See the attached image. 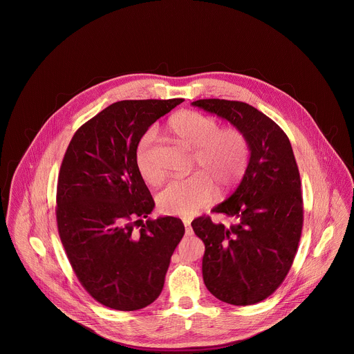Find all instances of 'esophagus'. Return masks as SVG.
<instances>
[{
  "label": "esophagus",
  "mask_w": 354,
  "mask_h": 354,
  "mask_svg": "<svg viewBox=\"0 0 354 354\" xmlns=\"http://www.w3.org/2000/svg\"><path fill=\"white\" fill-rule=\"evenodd\" d=\"M183 224H185V234L186 235H193V230L190 227V223L187 220H183Z\"/></svg>",
  "instance_id": "1"
}]
</instances>
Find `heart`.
<instances>
[{"label":"heart","mask_w":354,"mask_h":354,"mask_svg":"<svg viewBox=\"0 0 354 354\" xmlns=\"http://www.w3.org/2000/svg\"><path fill=\"white\" fill-rule=\"evenodd\" d=\"M169 131L186 147L194 149V174L186 179L171 180L157 197L158 209L168 216L192 217L213 200L214 187L231 189L243 175L249 144L245 134L235 127H220V122L210 115L185 109L175 113L168 122ZM156 131L148 129L136 147V168L149 185L162 180V172L156 165L153 149Z\"/></svg>","instance_id":"obj_1"}]
</instances>
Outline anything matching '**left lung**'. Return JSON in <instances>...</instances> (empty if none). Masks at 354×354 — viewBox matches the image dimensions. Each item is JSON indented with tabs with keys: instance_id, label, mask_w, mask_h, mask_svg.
<instances>
[{
	"instance_id": "1",
	"label": "left lung",
	"mask_w": 354,
	"mask_h": 354,
	"mask_svg": "<svg viewBox=\"0 0 354 354\" xmlns=\"http://www.w3.org/2000/svg\"><path fill=\"white\" fill-rule=\"evenodd\" d=\"M192 105L234 124L250 151L241 183L213 209L228 224H214L209 216L192 221L206 248L203 280L227 304H257L284 281L301 238L304 207L292 148L279 124L245 102L198 99Z\"/></svg>"
}]
</instances>
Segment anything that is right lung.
I'll return each instance as SVG.
<instances>
[{
  "instance_id": "obj_1",
  "label": "right lung",
  "mask_w": 354,
  "mask_h": 354,
  "mask_svg": "<svg viewBox=\"0 0 354 354\" xmlns=\"http://www.w3.org/2000/svg\"><path fill=\"white\" fill-rule=\"evenodd\" d=\"M182 102L112 104L75 131L64 154L56 194L59 235L82 287L108 308L137 311L154 302L185 234L176 217H148L156 203L134 161L140 137Z\"/></svg>"
}]
</instances>
